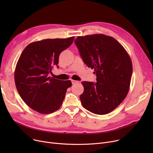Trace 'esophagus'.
I'll return each instance as SVG.
<instances>
[{
	"instance_id": "1",
	"label": "esophagus",
	"mask_w": 153,
	"mask_h": 153,
	"mask_svg": "<svg viewBox=\"0 0 153 153\" xmlns=\"http://www.w3.org/2000/svg\"><path fill=\"white\" fill-rule=\"evenodd\" d=\"M71 82H72V84H76L77 83H79V81H75V80H71Z\"/></svg>"
}]
</instances>
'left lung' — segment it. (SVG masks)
<instances>
[{
	"label": "left lung",
	"mask_w": 153,
	"mask_h": 153,
	"mask_svg": "<svg viewBox=\"0 0 153 153\" xmlns=\"http://www.w3.org/2000/svg\"><path fill=\"white\" fill-rule=\"evenodd\" d=\"M74 42L84 62L97 76V82H81L82 105L93 114H107L129 91L133 72L130 56L117 40L103 34L77 36Z\"/></svg>",
	"instance_id": "left-lung-1"
}]
</instances>
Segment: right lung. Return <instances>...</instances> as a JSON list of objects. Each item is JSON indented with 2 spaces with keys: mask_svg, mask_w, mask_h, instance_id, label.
Wrapping results in <instances>:
<instances>
[{
  "mask_svg": "<svg viewBox=\"0 0 153 153\" xmlns=\"http://www.w3.org/2000/svg\"><path fill=\"white\" fill-rule=\"evenodd\" d=\"M74 37L45 39L29 44L16 65L15 85L22 100L31 109L43 114L58 110L65 97L71 81L49 77L59 56L73 42Z\"/></svg>",
  "mask_w": 153,
  "mask_h": 153,
  "instance_id": "right-lung-1",
  "label": "right lung"
}]
</instances>
